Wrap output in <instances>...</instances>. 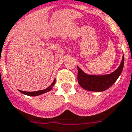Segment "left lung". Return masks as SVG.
<instances>
[{"label":"left lung","mask_w":132,"mask_h":132,"mask_svg":"<svg viewBox=\"0 0 132 132\" xmlns=\"http://www.w3.org/2000/svg\"><path fill=\"white\" fill-rule=\"evenodd\" d=\"M124 65V55L120 66L114 72L105 75H88L77 66V81L85 90L94 92H102L112 86L120 76Z\"/></svg>","instance_id":"1"}]
</instances>
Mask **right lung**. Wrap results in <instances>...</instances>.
<instances>
[{
    "instance_id": "right-lung-1",
    "label": "right lung",
    "mask_w": 132,
    "mask_h": 132,
    "mask_svg": "<svg viewBox=\"0 0 132 132\" xmlns=\"http://www.w3.org/2000/svg\"><path fill=\"white\" fill-rule=\"evenodd\" d=\"M55 79H54L53 82L52 83L51 85L49 87H48L47 88H46L44 90L36 91V92H25V91H22V90H19V91L20 92H22V94H24L26 95H29V96H38V95H40V94H44L45 92H47L48 91H50L52 89L54 84H55Z\"/></svg>"
}]
</instances>
